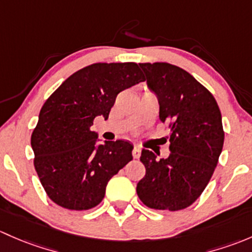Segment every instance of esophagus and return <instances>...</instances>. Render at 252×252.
<instances>
[{
	"mask_svg": "<svg viewBox=\"0 0 252 252\" xmlns=\"http://www.w3.org/2000/svg\"><path fill=\"white\" fill-rule=\"evenodd\" d=\"M132 155H133L134 159H139V157H141V148L134 147L133 150H132Z\"/></svg>",
	"mask_w": 252,
	"mask_h": 252,
	"instance_id": "1",
	"label": "esophagus"
}]
</instances>
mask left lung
Segmentation results:
<instances>
[{
    "mask_svg": "<svg viewBox=\"0 0 252 252\" xmlns=\"http://www.w3.org/2000/svg\"><path fill=\"white\" fill-rule=\"evenodd\" d=\"M139 66L158 94L160 120L171 134L167 159L142 150L145 176L137 194L150 209L178 211L201 195L214 175L224 142L221 110L212 93L180 66L164 62Z\"/></svg>",
    "mask_w": 252,
    "mask_h": 252,
    "instance_id": "obj_1",
    "label": "left lung"
}]
</instances>
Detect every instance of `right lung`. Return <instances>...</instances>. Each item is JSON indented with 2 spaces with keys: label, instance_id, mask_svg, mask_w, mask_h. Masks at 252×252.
<instances>
[{
  "label": "right lung",
  "instance_id": "add662e5",
  "mask_svg": "<svg viewBox=\"0 0 252 252\" xmlns=\"http://www.w3.org/2000/svg\"><path fill=\"white\" fill-rule=\"evenodd\" d=\"M145 81L138 64L94 63L69 76L43 103L31 134L33 166L46 194L68 210L97 206L107 184L132 160L133 145L104 142L95 148L93 120H107L116 95Z\"/></svg>",
  "mask_w": 252,
  "mask_h": 252
}]
</instances>
